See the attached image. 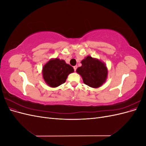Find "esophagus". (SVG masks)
I'll return each mask as SVG.
<instances>
[{
  "label": "esophagus",
  "mask_w": 146,
  "mask_h": 146,
  "mask_svg": "<svg viewBox=\"0 0 146 146\" xmlns=\"http://www.w3.org/2000/svg\"><path fill=\"white\" fill-rule=\"evenodd\" d=\"M77 66H74V71H76V70H77Z\"/></svg>",
  "instance_id": "obj_1"
}]
</instances>
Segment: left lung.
Here are the masks:
<instances>
[{
  "label": "left lung",
  "instance_id": "8db88e82",
  "mask_svg": "<svg viewBox=\"0 0 146 146\" xmlns=\"http://www.w3.org/2000/svg\"><path fill=\"white\" fill-rule=\"evenodd\" d=\"M77 72L82 77L84 83L92 88H99L105 82L108 70L105 64L98 59L88 56L82 61Z\"/></svg>",
  "mask_w": 146,
  "mask_h": 146
}]
</instances>
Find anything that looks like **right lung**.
<instances>
[{
    "label": "right lung",
    "instance_id": "add662e5",
    "mask_svg": "<svg viewBox=\"0 0 146 146\" xmlns=\"http://www.w3.org/2000/svg\"><path fill=\"white\" fill-rule=\"evenodd\" d=\"M74 72L71 66L63 60H50L42 69L44 80L50 87H57L66 82L68 75Z\"/></svg>",
    "mask_w": 146,
    "mask_h": 146
}]
</instances>
